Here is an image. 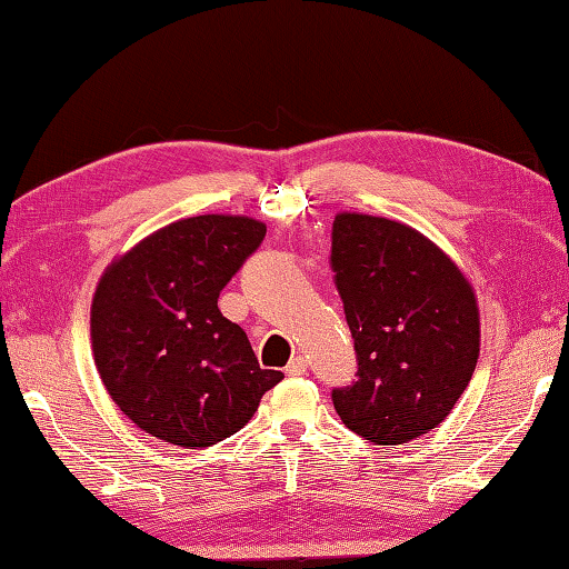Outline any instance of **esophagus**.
Masks as SVG:
<instances>
[{"instance_id": "esophagus-1", "label": "esophagus", "mask_w": 569, "mask_h": 569, "mask_svg": "<svg viewBox=\"0 0 569 569\" xmlns=\"http://www.w3.org/2000/svg\"><path fill=\"white\" fill-rule=\"evenodd\" d=\"M283 371H286V377H300V373L308 371V359L296 355L291 361H288V367Z\"/></svg>"}]
</instances>
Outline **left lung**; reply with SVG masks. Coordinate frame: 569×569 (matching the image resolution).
Returning a JSON list of instances; mask_svg holds the SVG:
<instances>
[{
    "instance_id": "obj_1",
    "label": "left lung",
    "mask_w": 569,
    "mask_h": 569,
    "mask_svg": "<svg viewBox=\"0 0 569 569\" xmlns=\"http://www.w3.org/2000/svg\"><path fill=\"white\" fill-rule=\"evenodd\" d=\"M330 266L357 352V379L332 389L337 416L373 445L438 428L479 359L469 281L416 229L355 212L335 217Z\"/></svg>"
}]
</instances>
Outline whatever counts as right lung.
Returning a JSON list of instances; mask_svg holds the SVG:
<instances>
[{"label": "right lung", "mask_w": 569, "mask_h": 569, "mask_svg": "<svg viewBox=\"0 0 569 569\" xmlns=\"http://www.w3.org/2000/svg\"><path fill=\"white\" fill-rule=\"evenodd\" d=\"M263 237L249 217H188L139 241L100 278L94 365L119 410L153 438L188 450L220 442L283 379L259 367L247 332L217 308Z\"/></svg>", "instance_id": "add662e5"}]
</instances>
